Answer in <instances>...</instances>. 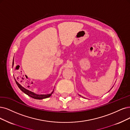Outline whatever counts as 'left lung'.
Masks as SVG:
<instances>
[{"label":"left lung","mask_w":130,"mask_h":130,"mask_svg":"<svg viewBox=\"0 0 130 130\" xmlns=\"http://www.w3.org/2000/svg\"><path fill=\"white\" fill-rule=\"evenodd\" d=\"M80 96H81V95H80Z\"/></svg>","instance_id":"left-lung-1"}]
</instances>
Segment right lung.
I'll use <instances>...</instances> for the list:
<instances>
[{
    "label": "right lung",
    "instance_id": "add662e5",
    "mask_svg": "<svg viewBox=\"0 0 130 130\" xmlns=\"http://www.w3.org/2000/svg\"><path fill=\"white\" fill-rule=\"evenodd\" d=\"M13 65H14V58H13V64H12V66H13ZM15 81L17 85L18 86V87L21 89V91H22V92L24 93H25L26 94L28 95L29 96H30V97L33 98V99H35L42 100V99H46V98H49L52 95V94L53 93V92H54V90H53L52 93H51L50 94H36L34 93V92H31V91L25 88L24 87H23L20 84H19L17 82V80L15 79Z\"/></svg>",
    "mask_w": 130,
    "mask_h": 130
}]
</instances>
